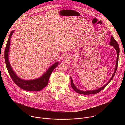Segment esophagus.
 I'll use <instances>...</instances> for the list:
<instances>
[{
    "instance_id": "34e87169",
    "label": "esophagus",
    "mask_w": 125,
    "mask_h": 125,
    "mask_svg": "<svg viewBox=\"0 0 125 125\" xmlns=\"http://www.w3.org/2000/svg\"><path fill=\"white\" fill-rule=\"evenodd\" d=\"M64 58H65V59H68L69 57V56H68L67 55H65L64 56Z\"/></svg>"
}]
</instances>
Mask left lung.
Segmentation results:
<instances>
[{
  "label": "left lung",
  "mask_w": 125,
  "mask_h": 125,
  "mask_svg": "<svg viewBox=\"0 0 125 125\" xmlns=\"http://www.w3.org/2000/svg\"><path fill=\"white\" fill-rule=\"evenodd\" d=\"M110 45L113 46L114 47V48L116 49V51H117V60H116V68L115 69V70H114V72L113 74V75L112 76V77L111 78V79L109 80V82L107 83L106 84H105L104 86H103L102 87L97 89V90H93V91H81V90H79V89H78L76 86L75 85H74V83H73V80L72 79V78H71V77H70V79H71V87H72L73 88V90L76 92H77V93L78 94H84V95H88V94H97L98 93H99L101 90H102L107 85V84L109 83L111 81V80L113 79V78L114 77L115 73H116V72L117 71V67H118V60H119V52H120V48H119V44H118L117 42H116V41L114 39V38H113V36H111V38L110 39Z\"/></svg>",
  "instance_id": "8db88e82"
}]
</instances>
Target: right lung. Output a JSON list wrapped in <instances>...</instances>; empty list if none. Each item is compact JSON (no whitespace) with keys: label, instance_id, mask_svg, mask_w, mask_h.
I'll return each instance as SVG.
<instances>
[{"label":"right lung","instance_id":"add662e5","mask_svg":"<svg viewBox=\"0 0 125 125\" xmlns=\"http://www.w3.org/2000/svg\"><path fill=\"white\" fill-rule=\"evenodd\" d=\"M14 31V30L12 31L9 35L4 51L5 61L8 73L15 84L20 88L28 91H40L48 84L50 75L53 70L58 65V62H57L55 63L50 67L46 71V72L39 78L32 80H24L19 78L15 74L10 64L8 58V52L10 45V40Z\"/></svg>","mask_w":125,"mask_h":125}]
</instances>
